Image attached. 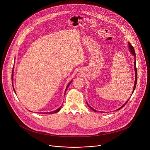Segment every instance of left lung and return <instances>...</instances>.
<instances>
[{"label": "left lung", "instance_id": "1", "mask_svg": "<svg viewBox=\"0 0 150 150\" xmlns=\"http://www.w3.org/2000/svg\"><path fill=\"white\" fill-rule=\"evenodd\" d=\"M128 47H129V51H130V52L132 53V54L134 56V57L135 58L136 57V54H135V51H134V48H133V47L132 45V44H130V43L128 42ZM134 71H135V81H134V86H133V91H132V95L133 94V92H134V89H135V88H136V84H137V69H136V59H134ZM127 100V102H125V103L122 106V107H120V108H119L118 109H117V110H120V109H121V108H122V107H124L126 104H127V103L128 102V101L129 100ZM86 104H87V105L88 106V107H89L90 108H91L93 111H97L96 110H95L94 108H93L92 107H91L89 105H88V103L86 102Z\"/></svg>", "mask_w": 150, "mask_h": 150}]
</instances>
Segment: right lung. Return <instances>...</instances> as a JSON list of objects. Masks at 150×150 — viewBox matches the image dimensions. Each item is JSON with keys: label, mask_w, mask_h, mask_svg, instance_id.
Masks as SVG:
<instances>
[{"label": "right lung", "mask_w": 150, "mask_h": 150, "mask_svg": "<svg viewBox=\"0 0 150 150\" xmlns=\"http://www.w3.org/2000/svg\"><path fill=\"white\" fill-rule=\"evenodd\" d=\"M13 69H14V67H13V71H12V75H11V79L13 80ZM71 81H71L69 83V84L67 86V87H66V89H65V92H66V90H67V88H68V86H70V83H71ZM12 84H13V82H12ZM13 89H14V92L16 93V91H15V90H14V88L13 87ZM61 107H62V106H61V107H59V108H58V109H57L56 110H55V111H51V112H43L44 114H53V113H56V112H58V111H59V110H61ZM42 113H43V112H42Z\"/></svg>", "instance_id": "right-lung-1"}]
</instances>
